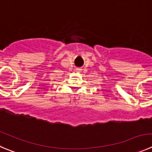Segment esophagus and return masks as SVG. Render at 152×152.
Listing matches in <instances>:
<instances>
[{
  "label": "esophagus",
  "instance_id": "34e87169",
  "mask_svg": "<svg viewBox=\"0 0 152 152\" xmlns=\"http://www.w3.org/2000/svg\"><path fill=\"white\" fill-rule=\"evenodd\" d=\"M77 69V70H76V71L80 72V70H81V69H79V68H78V69Z\"/></svg>",
  "mask_w": 152,
  "mask_h": 152
}]
</instances>
